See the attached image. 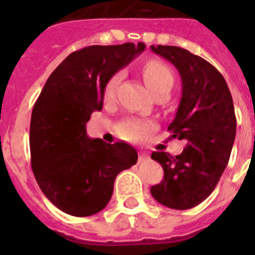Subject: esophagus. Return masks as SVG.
I'll use <instances>...</instances> for the list:
<instances>
[{
	"mask_svg": "<svg viewBox=\"0 0 255 255\" xmlns=\"http://www.w3.org/2000/svg\"><path fill=\"white\" fill-rule=\"evenodd\" d=\"M148 159V154L147 153H139V158H138V162L139 163H141V162H144V161H147Z\"/></svg>",
	"mask_w": 255,
	"mask_h": 255,
	"instance_id": "esophagus-1",
	"label": "esophagus"
}]
</instances>
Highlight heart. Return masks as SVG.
Listing matches in <instances>:
<instances>
[{"mask_svg":"<svg viewBox=\"0 0 255 255\" xmlns=\"http://www.w3.org/2000/svg\"><path fill=\"white\" fill-rule=\"evenodd\" d=\"M143 78L145 84L148 85L152 93L158 91L163 87H172L173 75L172 71L159 61H149L143 67ZM121 73H115L110 76L105 85V96H114L117 84L120 83ZM152 123L149 121L138 120V119H129L119 125V134L128 140H139L143 139L152 129Z\"/></svg>","mask_w":255,"mask_h":255,"instance_id":"b5f03b06","label":"heart"}]
</instances>
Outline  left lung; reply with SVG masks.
<instances>
[{
	"instance_id": "left-lung-1",
	"label": "left lung",
	"mask_w": 255,
	"mask_h": 255,
	"mask_svg": "<svg viewBox=\"0 0 255 255\" xmlns=\"http://www.w3.org/2000/svg\"><path fill=\"white\" fill-rule=\"evenodd\" d=\"M176 67L182 94L168 130L172 138L185 140L179 155L153 152L164 176L150 188L158 203L172 209H189L215 190L233 149L236 117L233 97L221 73L208 61L175 46H150Z\"/></svg>"
}]
</instances>
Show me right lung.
<instances>
[{
    "label": "right lung",
    "mask_w": 255,
    "mask_h": 255,
    "mask_svg": "<svg viewBox=\"0 0 255 255\" xmlns=\"http://www.w3.org/2000/svg\"><path fill=\"white\" fill-rule=\"evenodd\" d=\"M144 48L139 42L73 52L49 75L33 107L31 170L43 194L67 215L87 217L102 211L117 175L138 161L129 144L88 138L85 124L92 112L102 110L110 76Z\"/></svg>",
    "instance_id": "right-lung-1"
}]
</instances>
